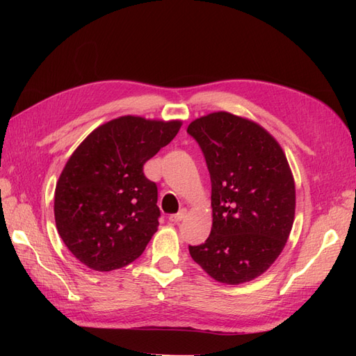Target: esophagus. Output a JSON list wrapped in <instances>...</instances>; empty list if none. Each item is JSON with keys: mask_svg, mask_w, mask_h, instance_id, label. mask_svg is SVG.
Returning <instances> with one entry per match:
<instances>
[{"mask_svg": "<svg viewBox=\"0 0 356 356\" xmlns=\"http://www.w3.org/2000/svg\"><path fill=\"white\" fill-rule=\"evenodd\" d=\"M186 215H187V209H186V208H182L178 213L170 215V217H169V221H170V222H174V224H177V222H179L181 220H184Z\"/></svg>", "mask_w": 356, "mask_h": 356, "instance_id": "obj_1", "label": "esophagus"}]
</instances>
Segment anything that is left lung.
I'll return each instance as SVG.
<instances>
[{
  "mask_svg": "<svg viewBox=\"0 0 356 356\" xmlns=\"http://www.w3.org/2000/svg\"><path fill=\"white\" fill-rule=\"evenodd\" d=\"M211 175L212 229L188 251L204 272L227 285L263 275L293 229L296 184L284 149L258 123L225 111L193 120Z\"/></svg>",
  "mask_w": 356,
  "mask_h": 356,
  "instance_id": "8db88e82",
  "label": "left lung"
}]
</instances>
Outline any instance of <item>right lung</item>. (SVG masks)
<instances>
[{
  "label": "right lung",
  "mask_w": 356,
  "mask_h": 356,
  "mask_svg": "<svg viewBox=\"0 0 356 356\" xmlns=\"http://www.w3.org/2000/svg\"><path fill=\"white\" fill-rule=\"evenodd\" d=\"M181 120L122 115L75 148L56 182L55 221L72 255L98 272L135 261L157 232V186L145 161L178 134Z\"/></svg>",
  "instance_id": "add662e5"
}]
</instances>
